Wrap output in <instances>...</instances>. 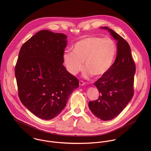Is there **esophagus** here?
<instances>
[{
  "mask_svg": "<svg viewBox=\"0 0 151 151\" xmlns=\"http://www.w3.org/2000/svg\"><path fill=\"white\" fill-rule=\"evenodd\" d=\"M79 84H80V86H84V85L86 84V83H85L84 81H83L80 80V82H79Z\"/></svg>",
  "mask_w": 151,
  "mask_h": 151,
  "instance_id": "34e87169",
  "label": "esophagus"
}]
</instances>
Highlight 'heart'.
Masks as SVG:
<instances>
[{
	"label": "heart",
	"instance_id": "heart-1",
	"mask_svg": "<svg viewBox=\"0 0 151 151\" xmlns=\"http://www.w3.org/2000/svg\"><path fill=\"white\" fill-rule=\"evenodd\" d=\"M117 55V46L111 38L89 36L73 45L72 52L65 51L63 61L68 71L76 74L83 67L85 76L101 77L111 68Z\"/></svg>",
	"mask_w": 151,
	"mask_h": 151
}]
</instances>
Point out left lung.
<instances>
[{
  "mask_svg": "<svg viewBox=\"0 0 151 151\" xmlns=\"http://www.w3.org/2000/svg\"><path fill=\"white\" fill-rule=\"evenodd\" d=\"M101 28L108 29L117 41V56L109 71L93 84L99 96L88 106L95 116L107 121L119 115L132 99L136 68L128 42L111 29Z\"/></svg>",
  "mask_w": 151,
  "mask_h": 151,
  "instance_id": "1",
  "label": "left lung"
}]
</instances>
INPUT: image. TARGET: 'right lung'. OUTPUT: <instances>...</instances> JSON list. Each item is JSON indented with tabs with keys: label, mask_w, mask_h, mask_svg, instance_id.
Segmentation results:
<instances>
[{
	"label": "right lung",
	"mask_w": 151,
	"mask_h": 151,
	"mask_svg": "<svg viewBox=\"0 0 151 151\" xmlns=\"http://www.w3.org/2000/svg\"><path fill=\"white\" fill-rule=\"evenodd\" d=\"M66 37L48 30L38 32L22 45L15 67L22 104L44 120L58 116L79 86L78 80L63 65Z\"/></svg>",
	"instance_id": "right-lung-1"
}]
</instances>
